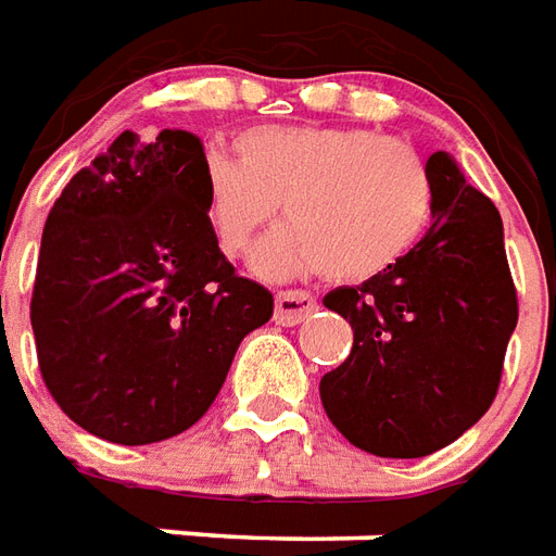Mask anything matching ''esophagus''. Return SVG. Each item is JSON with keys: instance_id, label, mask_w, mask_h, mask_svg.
Returning <instances> with one entry per match:
<instances>
[{"instance_id": "1", "label": "esophagus", "mask_w": 556, "mask_h": 556, "mask_svg": "<svg viewBox=\"0 0 556 556\" xmlns=\"http://www.w3.org/2000/svg\"><path fill=\"white\" fill-rule=\"evenodd\" d=\"M318 306V301L304 289H279L277 291V318L279 325H298V321H304L313 309Z\"/></svg>"}]
</instances>
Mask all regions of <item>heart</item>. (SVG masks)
I'll return each instance as SVG.
<instances>
[{
    "label": "heart",
    "mask_w": 556,
    "mask_h": 556,
    "mask_svg": "<svg viewBox=\"0 0 556 556\" xmlns=\"http://www.w3.org/2000/svg\"><path fill=\"white\" fill-rule=\"evenodd\" d=\"M235 147L238 162H207L204 207L223 255L240 258L282 204L289 225L258 252L262 274L370 279L425 231L433 186L406 141L367 129L265 126L243 131Z\"/></svg>",
    "instance_id": "b5f03b06"
}]
</instances>
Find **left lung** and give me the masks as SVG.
<instances>
[{
	"mask_svg": "<svg viewBox=\"0 0 556 556\" xmlns=\"http://www.w3.org/2000/svg\"><path fill=\"white\" fill-rule=\"evenodd\" d=\"M433 225L361 286L325 294L352 325V352L318 382L321 406L352 445L376 457L445 448L494 403L518 291L494 201L448 153L427 159Z\"/></svg>",
	"mask_w": 556,
	"mask_h": 556,
	"instance_id": "obj_1",
	"label": "left lung"
}]
</instances>
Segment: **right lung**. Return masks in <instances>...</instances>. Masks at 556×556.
<instances>
[{"mask_svg":"<svg viewBox=\"0 0 556 556\" xmlns=\"http://www.w3.org/2000/svg\"><path fill=\"white\" fill-rule=\"evenodd\" d=\"M195 135L123 131L50 207L29 318L41 379L75 425L119 445L211 409L274 294L240 277L204 207Z\"/></svg>","mask_w":556,"mask_h":556,"instance_id":"obj_1","label":"right lung"}]
</instances>
